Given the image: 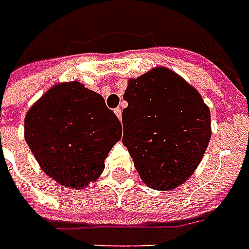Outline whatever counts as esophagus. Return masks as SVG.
I'll use <instances>...</instances> for the list:
<instances>
[{
    "mask_svg": "<svg viewBox=\"0 0 249 249\" xmlns=\"http://www.w3.org/2000/svg\"><path fill=\"white\" fill-rule=\"evenodd\" d=\"M114 112H115V115L118 116V118H119V121H121V119H122V110H121V108H115V110H114Z\"/></svg>",
    "mask_w": 249,
    "mask_h": 249,
    "instance_id": "esophagus-1",
    "label": "esophagus"
}]
</instances>
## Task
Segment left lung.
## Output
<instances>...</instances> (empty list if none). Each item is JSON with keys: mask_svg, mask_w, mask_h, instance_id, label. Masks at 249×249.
Instances as JSON below:
<instances>
[{"mask_svg": "<svg viewBox=\"0 0 249 249\" xmlns=\"http://www.w3.org/2000/svg\"><path fill=\"white\" fill-rule=\"evenodd\" d=\"M123 144L144 184L172 190L196 172L211 141V111L193 86L166 67L128 80Z\"/></svg>", "mask_w": 249, "mask_h": 249, "instance_id": "obj_1", "label": "left lung"}]
</instances>
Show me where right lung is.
I'll return each instance as SVG.
<instances>
[{"instance_id":"right-lung-1","label":"right lung","mask_w":249,"mask_h":249,"mask_svg":"<svg viewBox=\"0 0 249 249\" xmlns=\"http://www.w3.org/2000/svg\"><path fill=\"white\" fill-rule=\"evenodd\" d=\"M24 135L48 177L83 189L103 173L105 160L122 138V126L102 95L73 80L54 84L32 106Z\"/></svg>"}]
</instances>
